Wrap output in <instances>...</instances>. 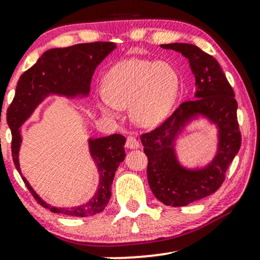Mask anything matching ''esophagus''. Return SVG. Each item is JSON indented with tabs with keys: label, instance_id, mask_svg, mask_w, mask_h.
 Masks as SVG:
<instances>
[{
	"label": "esophagus",
	"instance_id": "esophagus-1",
	"mask_svg": "<svg viewBox=\"0 0 260 260\" xmlns=\"http://www.w3.org/2000/svg\"><path fill=\"white\" fill-rule=\"evenodd\" d=\"M126 147H127V149H138L139 148V142L137 140L136 137L128 136L127 137V142H126Z\"/></svg>",
	"mask_w": 260,
	"mask_h": 260
}]
</instances>
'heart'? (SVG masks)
Here are the masks:
<instances>
[{
	"label": "heart",
	"mask_w": 260,
	"mask_h": 260,
	"mask_svg": "<svg viewBox=\"0 0 260 260\" xmlns=\"http://www.w3.org/2000/svg\"><path fill=\"white\" fill-rule=\"evenodd\" d=\"M104 91L105 95L98 98V107L104 115L116 117L118 109L129 107L133 122L142 127H153L174 106L178 76L166 62L128 58L107 72Z\"/></svg>",
	"instance_id": "b5f03b06"
}]
</instances>
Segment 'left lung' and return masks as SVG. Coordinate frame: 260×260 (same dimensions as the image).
Returning <instances> with one entry per match:
<instances>
[{"label":"left lung","instance_id":"1","mask_svg":"<svg viewBox=\"0 0 260 260\" xmlns=\"http://www.w3.org/2000/svg\"><path fill=\"white\" fill-rule=\"evenodd\" d=\"M180 52L189 62L196 78V100L186 101L154 129L140 137L148 156V182L151 192L169 207H184L219 189L226 170L241 147L237 101L225 73L213 56L192 44L161 45ZM207 119L218 129L217 150L203 167L187 168L178 159V138L192 121Z\"/></svg>","mask_w":260,"mask_h":260}]
</instances>
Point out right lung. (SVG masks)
I'll use <instances>...</instances> for the list:
<instances>
[{
    "instance_id": "1",
    "label": "right lung",
    "mask_w": 260,
    "mask_h": 260,
    "mask_svg": "<svg viewBox=\"0 0 260 260\" xmlns=\"http://www.w3.org/2000/svg\"><path fill=\"white\" fill-rule=\"evenodd\" d=\"M116 49L113 43L78 44L63 49L47 50L38 62L20 76L16 95L7 110V123L12 131V155L20 175L19 150L22 145L20 127L35 109L50 95L67 99H84L90 92L91 77L101 62ZM126 138L111 134L100 138H89V154L96 165L99 186L96 192L84 204L71 208H56L47 204L22 175L25 186L39 204L52 213L85 217L101 213L111 198V186L115 172L126 157Z\"/></svg>"
}]
</instances>
